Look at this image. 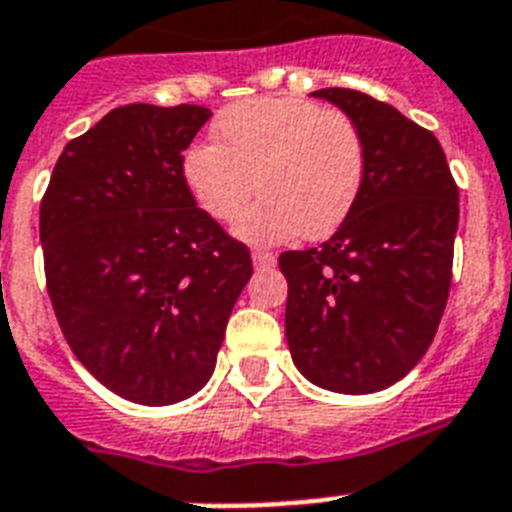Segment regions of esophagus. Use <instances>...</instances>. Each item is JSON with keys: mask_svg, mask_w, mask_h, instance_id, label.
<instances>
[{"mask_svg": "<svg viewBox=\"0 0 512 512\" xmlns=\"http://www.w3.org/2000/svg\"><path fill=\"white\" fill-rule=\"evenodd\" d=\"M252 263H255V268L268 270L276 265V255H273V252H265V249H255V252H252Z\"/></svg>", "mask_w": 512, "mask_h": 512, "instance_id": "esophagus-1", "label": "esophagus"}]
</instances>
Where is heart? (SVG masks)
Masks as SVG:
<instances>
[{
    "label": "heart",
    "mask_w": 512,
    "mask_h": 512,
    "mask_svg": "<svg viewBox=\"0 0 512 512\" xmlns=\"http://www.w3.org/2000/svg\"><path fill=\"white\" fill-rule=\"evenodd\" d=\"M218 143H195L182 174L195 203L221 223L260 192L234 234L249 244L322 239L346 221L362 192L367 148L349 114L304 98H252L223 109Z\"/></svg>",
    "instance_id": "obj_1"
}]
</instances>
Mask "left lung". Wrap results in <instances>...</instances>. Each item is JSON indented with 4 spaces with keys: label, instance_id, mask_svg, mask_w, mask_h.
<instances>
[{
    "label": "left lung",
    "instance_id": "obj_1",
    "mask_svg": "<svg viewBox=\"0 0 512 512\" xmlns=\"http://www.w3.org/2000/svg\"><path fill=\"white\" fill-rule=\"evenodd\" d=\"M362 130L367 171L338 231L283 252L286 341L309 382L362 395L406 377L427 354L453 278L458 184L437 137L390 103L322 88Z\"/></svg>",
    "mask_w": 512,
    "mask_h": 512
}]
</instances>
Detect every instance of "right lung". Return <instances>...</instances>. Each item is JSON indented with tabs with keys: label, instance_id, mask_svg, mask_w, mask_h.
<instances>
[{
	"label": "right lung",
	"instance_id": "1",
	"mask_svg": "<svg viewBox=\"0 0 512 512\" xmlns=\"http://www.w3.org/2000/svg\"><path fill=\"white\" fill-rule=\"evenodd\" d=\"M208 119L192 103L111 109L64 145L41 197L59 328L90 375L143 406L203 388L252 276L247 244L184 184V150Z\"/></svg>",
	"mask_w": 512,
	"mask_h": 512
}]
</instances>
